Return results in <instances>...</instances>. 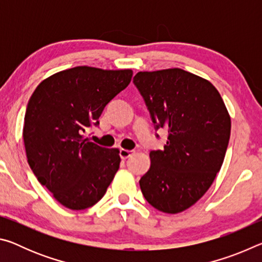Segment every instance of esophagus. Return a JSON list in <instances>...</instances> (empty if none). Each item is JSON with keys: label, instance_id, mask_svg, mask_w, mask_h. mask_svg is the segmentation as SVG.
I'll return each instance as SVG.
<instances>
[{"label": "esophagus", "instance_id": "esophagus-1", "mask_svg": "<svg viewBox=\"0 0 262 262\" xmlns=\"http://www.w3.org/2000/svg\"><path fill=\"white\" fill-rule=\"evenodd\" d=\"M132 155H134V151L133 150H126V149H120V157L122 159H127L129 158Z\"/></svg>", "mask_w": 262, "mask_h": 262}]
</instances>
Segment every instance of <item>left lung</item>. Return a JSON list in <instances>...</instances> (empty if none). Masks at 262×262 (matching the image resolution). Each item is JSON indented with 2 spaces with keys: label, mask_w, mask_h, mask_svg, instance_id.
I'll use <instances>...</instances> for the list:
<instances>
[{
  "label": "left lung",
  "mask_w": 262,
  "mask_h": 262,
  "mask_svg": "<svg viewBox=\"0 0 262 262\" xmlns=\"http://www.w3.org/2000/svg\"><path fill=\"white\" fill-rule=\"evenodd\" d=\"M133 83L155 129L168 132L164 149L150 151L151 165L140 179L142 194L159 211L181 212L200 200L220 172L231 119L216 88L183 69L140 72Z\"/></svg>",
  "instance_id": "1"
}]
</instances>
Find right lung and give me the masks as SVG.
Returning a JSON list of instances; mask_svg holds the SVG:
<instances>
[{
	"instance_id": "add662e5",
	"label": "right lung",
	"mask_w": 262,
	"mask_h": 262,
	"mask_svg": "<svg viewBox=\"0 0 262 262\" xmlns=\"http://www.w3.org/2000/svg\"><path fill=\"white\" fill-rule=\"evenodd\" d=\"M133 72L75 67L56 73L35 89L26 107L23 139L39 183L62 206L83 210L96 205L112 183L120 156L83 139L98 127L111 100L130 83Z\"/></svg>"
}]
</instances>
